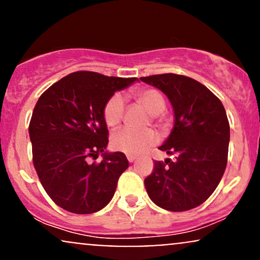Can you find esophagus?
<instances>
[{
  "label": "esophagus",
  "mask_w": 260,
  "mask_h": 260,
  "mask_svg": "<svg viewBox=\"0 0 260 260\" xmlns=\"http://www.w3.org/2000/svg\"><path fill=\"white\" fill-rule=\"evenodd\" d=\"M127 159L129 162H133V161L137 160V156H134V155H127Z\"/></svg>",
  "instance_id": "obj_1"
}]
</instances>
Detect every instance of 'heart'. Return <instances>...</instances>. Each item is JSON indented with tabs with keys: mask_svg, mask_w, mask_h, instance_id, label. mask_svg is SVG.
Masks as SVG:
<instances>
[{
	"mask_svg": "<svg viewBox=\"0 0 260 260\" xmlns=\"http://www.w3.org/2000/svg\"><path fill=\"white\" fill-rule=\"evenodd\" d=\"M134 98L147 111L156 117L166 109V100L156 89H142L134 94ZM124 111V101L121 95L116 94L107 100L104 107V120L109 127L121 123ZM156 142V134L153 129L132 131L124 128L113 133L111 145L115 150L128 155H138L145 151Z\"/></svg>",
	"mask_w": 260,
	"mask_h": 260,
	"instance_id": "obj_1",
	"label": "heart"
}]
</instances>
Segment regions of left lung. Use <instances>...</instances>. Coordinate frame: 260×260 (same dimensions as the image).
I'll return each mask as SVG.
<instances>
[{
  "label": "left lung",
  "mask_w": 260,
  "mask_h": 260,
  "mask_svg": "<svg viewBox=\"0 0 260 260\" xmlns=\"http://www.w3.org/2000/svg\"><path fill=\"white\" fill-rule=\"evenodd\" d=\"M174 109V128L160 150L176 160L155 161L144 180L149 198L170 211L193 209L213 194L228 164L230 124L221 101L202 83L166 73L142 77Z\"/></svg>",
  "instance_id": "left-lung-1"
}]
</instances>
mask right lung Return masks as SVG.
I'll return each mask as SVG.
<instances>
[{
    "mask_svg": "<svg viewBox=\"0 0 260 260\" xmlns=\"http://www.w3.org/2000/svg\"><path fill=\"white\" fill-rule=\"evenodd\" d=\"M136 80L82 71L63 77L39 98L29 124L32 162L44 189L64 210L96 213L115 194L129 164L121 151L106 150L104 107ZM100 153L101 163L88 162Z\"/></svg>",
    "mask_w": 260,
    "mask_h": 260,
    "instance_id": "right-lung-1",
    "label": "right lung"
}]
</instances>
